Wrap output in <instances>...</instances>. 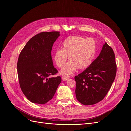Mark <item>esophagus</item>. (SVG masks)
<instances>
[{"mask_svg": "<svg viewBox=\"0 0 131 131\" xmlns=\"http://www.w3.org/2000/svg\"><path fill=\"white\" fill-rule=\"evenodd\" d=\"M70 78L69 77H62V80L64 81H66L67 80H69Z\"/></svg>", "mask_w": 131, "mask_h": 131, "instance_id": "esophagus-1", "label": "esophagus"}]
</instances>
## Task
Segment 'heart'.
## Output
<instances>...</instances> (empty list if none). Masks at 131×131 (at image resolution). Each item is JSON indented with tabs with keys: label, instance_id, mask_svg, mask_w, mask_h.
Segmentation results:
<instances>
[{
	"label": "heart",
	"instance_id": "heart-1",
	"mask_svg": "<svg viewBox=\"0 0 131 131\" xmlns=\"http://www.w3.org/2000/svg\"><path fill=\"white\" fill-rule=\"evenodd\" d=\"M62 45V49L55 51L54 59L57 66L62 68L69 55L70 61L61 71L62 75H71L77 68L84 69L92 64L96 50V43L93 38L70 36L65 39Z\"/></svg>",
	"mask_w": 131,
	"mask_h": 131
}]
</instances>
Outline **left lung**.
<instances>
[{
	"label": "left lung",
	"mask_w": 131,
	"mask_h": 131,
	"mask_svg": "<svg viewBox=\"0 0 131 131\" xmlns=\"http://www.w3.org/2000/svg\"><path fill=\"white\" fill-rule=\"evenodd\" d=\"M116 72L114 52L105 43L97 58L74 78L77 100L85 105H93L102 101L114 81Z\"/></svg>",
	"instance_id": "obj_1"
}]
</instances>
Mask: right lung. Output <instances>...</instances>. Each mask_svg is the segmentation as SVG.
<instances>
[{"instance_id":"add662e5","label":"right lung","mask_w":131,"mask_h":131,"mask_svg":"<svg viewBox=\"0 0 131 131\" xmlns=\"http://www.w3.org/2000/svg\"><path fill=\"white\" fill-rule=\"evenodd\" d=\"M59 33L37 34L19 55L17 69L20 86L26 97L34 103L43 104L51 100L61 81L60 76L52 77L58 73L53 64L51 50Z\"/></svg>"}]
</instances>
